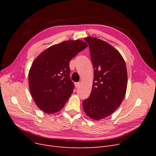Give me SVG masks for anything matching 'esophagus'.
Returning a JSON list of instances; mask_svg holds the SVG:
<instances>
[{"label":"esophagus","mask_w":156,"mask_h":156,"mask_svg":"<svg viewBox=\"0 0 156 156\" xmlns=\"http://www.w3.org/2000/svg\"><path fill=\"white\" fill-rule=\"evenodd\" d=\"M80 86V83H79V82L75 83V87H76V88H79Z\"/></svg>","instance_id":"esophagus-1"}]
</instances>
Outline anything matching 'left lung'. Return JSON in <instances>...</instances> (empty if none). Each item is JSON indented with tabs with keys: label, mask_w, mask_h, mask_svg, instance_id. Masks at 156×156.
Returning a JSON list of instances; mask_svg holds the SVG:
<instances>
[{
	"label": "left lung",
	"mask_w": 156,
	"mask_h": 156,
	"mask_svg": "<svg viewBox=\"0 0 156 156\" xmlns=\"http://www.w3.org/2000/svg\"><path fill=\"white\" fill-rule=\"evenodd\" d=\"M94 68L92 92L82 102L87 115L95 120L108 117L123 100L127 87V71L120 53L108 42L85 38Z\"/></svg>",
	"instance_id": "obj_1"
}]
</instances>
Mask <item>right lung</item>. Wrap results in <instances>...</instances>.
<instances>
[{
    "label": "right lung",
    "mask_w": 156,
    "mask_h": 156,
    "mask_svg": "<svg viewBox=\"0 0 156 156\" xmlns=\"http://www.w3.org/2000/svg\"><path fill=\"white\" fill-rule=\"evenodd\" d=\"M87 47L83 41L68 40L41 53L32 64L28 81L31 95L38 107L52 114L60 111L73 92L69 62Z\"/></svg>",
    "instance_id": "right-lung-1"
}]
</instances>
